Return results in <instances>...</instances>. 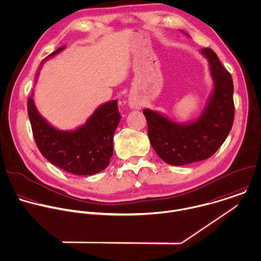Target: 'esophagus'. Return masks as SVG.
Segmentation results:
<instances>
[{"label":"esophagus","mask_w":261,"mask_h":261,"mask_svg":"<svg viewBox=\"0 0 261 261\" xmlns=\"http://www.w3.org/2000/svg\"><path fill=\"white\" fill-rule=\"evenodd\" d=\"M128 106H129L130 108H133V109H139V108H141L142 104H141L140 101L137 100L136 98L129 97V99H128Z\"/></svg>","instance_id":"esophagus-1"}]
</instances>
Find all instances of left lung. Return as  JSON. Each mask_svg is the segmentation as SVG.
<instances>
[{"label": "left lung", "instance_id": "8db88e82", "mask_svg": "<svg viewBox=\"0 0 261 261\" xmlns=\"http://www.w3.org/2000/svg\"><path fill=\"white\" fill-rule=\"evenodd\" d=\"M179 32L190 37L184 31ZM200 53L208 60L213 82V90L200 116L181 123L149 108L143 111L153 149L164 162L171 165H186L211 157L232 126L234 107L231 75L211 49H201Z\"/></svg>", "mask_w": 261, "mask_h": 261}]
</instances>
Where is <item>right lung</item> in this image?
Here are the masks:
<instances>
[{
  "mask_svg": "<svg viewBox=\"0 0 261 261\" xmlns=\"http://www.w3.org/2000/svg\"><path fill=\"white\" fill-rule=\"evenodd\" d=\"M64 49L65 46L60 47L50 54L41 63L40 70L45 61ZM28 112L37 146L52 164L77 175H92L109 165L113 136L121 118L117 100L100 105L83 125L70 130L58 129L41 115L34 101V92L28 100Z\"/></svg>",
  "mask_w": 261,
  "mask_h": 261,
  "instance_id": "obj_1",
  "label": "right lung"
}]
</instances>
